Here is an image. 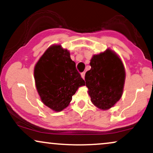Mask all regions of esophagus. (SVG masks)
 <instances>
[{"label":"esophagus","mask_w":153,"mask_h":153,"mask_svg":"<svg viewBox=\"0 0 153 153\" xmlns=\"http://www.w3.org/2000/svg\"><path fill=\"white\" fill-rule=\"evenodd\" d=\"M80 75H81V77L82 78V79L85 78V72H82V73H81V74H80Z\"/></svg>","instance_id":"34e87169"}]
</instances>
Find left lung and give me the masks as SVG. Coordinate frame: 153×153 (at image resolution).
<instances>
[{"label": "left lung", "instance_id": "obj_1", "mask_svg": "<svg viewBox=\"0 0 153 153\" xmlns=\"http://www.w3.org/2000/svg\"><path fill=\"white\" fill-rule=\"evenodd\" d=\"M90 71L85 75L86 87L93 104L101 110H108L122 98L126 73L119 56L108 48L94 54Z\"/></svg>", "mask_w": 153, "mask_h": 153}]
</instances>
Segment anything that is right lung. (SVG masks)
<instances>
[{"label":"right lung","instance_id":"right-lung-1","mask_svg":"<svg viewBox=\"0 0 153 153\" xmlns=\"http://www.w3.org/2000/svg\"><path fill=\"white\" fill-rule=\"evenodd\" d=\"M34 75L42 102L57 112L69 106L72 96L85 85L70 52L61 45L47 49L35 65Z\"/></svg>","mask_w":153,"mask_h":153}]
</instances>
